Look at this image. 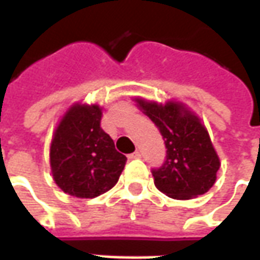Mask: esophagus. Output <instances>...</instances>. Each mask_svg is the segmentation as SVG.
Returning <instances> with one entry per match:
<instances>
[{
  "label": "esophagus",
  "instance_id": "34e87169",
  "mask_svg": "<svg viewBox=\"0 0 260 260\" xmlns=\"http://www.w3.org/2000/svg\"><path fill=\"white\" fill-rule=\"evenodd\" d=\"M139 157H141V152H139V150H135L134 153L128 154V158H129V160H134V158H139Z\"/></svg>",
  "mask_w": 260,
  "mask_h": 260
}]
</instances>
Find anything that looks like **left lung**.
Returning <instances> with one entry per match:
<instances>
[{"label": "left lung", "mask_w": 260, "mask_h": 260, "mask_svg": "<svg viewBox=\"0 0 260 260\" xmlns=\"http://www.w3.org/2000/svg\"><path fill=\"white\" fill-rule=\"evenodd\" d=\"M138 103L157 126L167 149L164 163L152 169L156 188L174 199H191L209 191L220 161L198 117L178 103L158 106L139 99Z\"/></svg>", "instance_id": "obj_1"}]
</instances>
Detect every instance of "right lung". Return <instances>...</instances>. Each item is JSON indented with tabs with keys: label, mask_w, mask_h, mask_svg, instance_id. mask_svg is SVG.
I'll return each mask as SVG.
<instances>
[{
	"label": "right lung",
	"mask_w": 260,
	"mask_h": 260,
	"mask_svg": "<svg viewBox=\"0 0 260 260\" xmlns=\"http://www.w3.org/2000/svg\"><path fill=\"white\" fill-rule=\"evenodd\" d=\"M99 106L76 104L54 134L50 163L55 184L68 195L96 198L111 189L126 163L100 126Z\"/></svg>",
	"instance_id": "add662e5"
}]
</instances>
